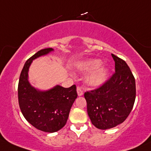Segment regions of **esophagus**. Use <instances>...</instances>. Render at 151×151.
<instances>
[{
	"label": "esophagus",
	"mask_w": 151,
	"mask_h": 151,
	"mask_svg": "<svg viewBox=\"0 0 151 151\" xmlns=\"http://www.w3.org/2000/svg\"><path fill=\"white\" fill-rule=\"evenodd\" d=\"M77 95L79 96H82L83 95V91H82V88L81 87L78 86L77 88Z\"/></svg>",
	"instance_id": "obj_1"
}]
</instances>
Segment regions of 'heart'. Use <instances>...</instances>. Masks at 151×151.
I'll return each instance as SVG.
<instances>
[{
    "label": "heart",
    "instance_id": "obj_1",
    "mask_svg": "<svg viewBox=\"0 0 151 151\" xmlns=\"http://www.w3.org/2000/svg\"><path fill=\"white\" fill-rule=\"evenodd\" d=\"M101 61L98 59H90L82 61L77 64L79 70L82 71H90L86 77V83L91 87H98L106 80L108 74V69L100 66Z\"/></svg>",
    "mask_w": 151,
    "mask_h": 151
}]
</instances>
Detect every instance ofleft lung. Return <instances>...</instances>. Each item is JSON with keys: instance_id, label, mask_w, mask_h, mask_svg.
I'll return each mask as SVG.
<instances>
[{"instance_id": "8db88e82", "label": "left lung", "mask_w": 151, "mask_h": 151, "mask_svg": "<svg viewBox=\"0 0 151 151\" xmlns=\"http://www.w3.org/2000/svg\"><path fill=\"white\" fill-rule=\"evenodd\" d=\"M115 73L99 88L85 93L88 114L100 129L113 128L125 121L135 101V80L124 60L111 54Z\"/></svg>"}]
</instances>
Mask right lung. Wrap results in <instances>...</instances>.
Listing matches in <instances>:
<instances>
[{
	"instance_id": "1",
	"label": "right lung",
	"mask_w": 151,
	"mask_h": 151,
	"mask_svg": "<svg viewBox=\"0 0 151 151\" xmlns=\"http://www.w3.org/2000/svg\"><path fill=\"white\" fill-rule=\"evenodd\" d=\"M52 51L51 47L42 49L30 57L22 69L18 85L19 104L24 118L36 129L49 133L65 126L72 104L77 98L75 85L68 88L55 85L42 91L29 83L28 71L33 60Z\"/></svg>"
}]
</instances>
